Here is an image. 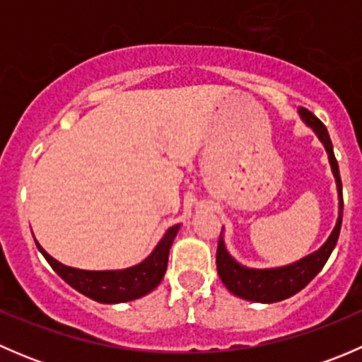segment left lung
Segmentation results:
<instances>
[{
    "label": "left lung",
    "mask_w": 362,
    "mask_h": 362,
    "mask_svg": "<svg viewBox=\"0 0 362 362\" xmlns=\"http://www.w3.org/2000/svg\"><path fill=\"white\" fill-rule=\"evenodd\" d=\"M299 117L306 126L312 127L315 131L317 138L322 141L324 148L329 158L331 171L334 175L338 189V221L334 229L331 231L329 238L326 240L319 250L313 254L306 255V257L299 259V261L293 262V264L280 266V268H247V266L240 264L228 249H226L224 238H218L217 247V272L221 276L222 284L228 287L229 293L242 299H249V301L255 303H276L282 299L291 298L301 289H305L310 282L317 276V273L324 268V264L329 259L331 252L337 247L339 229H341V217H343V196H341V178H339L338 170V160L334 158L333 144H331L329 133H327L326 126L313 115L312 112L306 108L299 107Z\"/></svg>",
    "instance_id": "obj_1"
}]
</instances>
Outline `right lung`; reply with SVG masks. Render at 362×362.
Returning a JSON list of instances; mask_svg holds the SVG:
<instances>
[{
	"label": "right lung",
	"instance_id": "right-lung-1",
	"mask_svg": "<svg viewBox=\"0 0 362 362\" xmlns=\"http://www.w3.org/2000/svg\"><path fill=\"white\" fill-rule=\"evenodd\" d=\"M178 229H180V224L171 226L164 233L156 249L152 250V254L147 259H144L140 264L124 269H107V272H89V269H78L61 264L52 255L47 254L36 240L35 242L43 257L47 259V262L52 266L54 272L73 289L98 303L115 305V303H126L141 298V296L152 293L159 286L164 273H166L168 255H170L171 243H173Z\"/></svg>",
	"mask_w": 362,
	"mask_h": 362
}]
</instances>
